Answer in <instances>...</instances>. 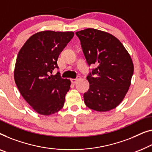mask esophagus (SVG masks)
Here are the masks:
<instances>
[{
	"label": "esophagus",
	"instance_id": "esophagus-1",
	"mask_svg": "<svg viewBox=\"0 0 152 152\" xmlns=\"http://www.w3.org/2000/svg\"><path fill=\"white\" fill-rule=\"evenodd\" d=\"M80 76H77V78H75V79H71V82L72 83H76L77 81L80 80Z\"/></svg>",
	"mask_w": 152,
	"mask_h": 152
}]
</instances>
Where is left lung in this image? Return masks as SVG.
Here are the masks:
<instances>
[{"instance_id": "left-lung-1", "label": "left lung", "mask_w": 152, "mask_h": 152, "mask_svg": "<svg viewBox=\"0 0 152 152\" xmlns=\"http://www.w3.org/2000/svg\"><path fill=\"white\" fill-rule=\"evenodd\" d=\"M90 66L97 65L87 76L90 88L83 94L89 108L106 112L124 99L131 84L132 60L118 39L108 33L88 28L76 32Z\"/></svg>"}]
</instances>
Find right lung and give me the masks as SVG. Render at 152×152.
<instances>
[{
    "mask_svg": "<svg viewBox=\"0 0 152 152\" xmlns=\"http://www.w3.org/2000/svg\"><path fill=\"white\" fill-rule=\"evenodd\" d=\"M74 36L72 31H45L33 35L18 54L14 80L20 92L36 113L42 115L58 113L64 105L71 81L61 77L57 61Z\"/></svg>",
    "mask_w": 152,
    "mask_h": 152,
    "instance_id": "obj_1",
    "label": "right lung"
}]
</instances>
